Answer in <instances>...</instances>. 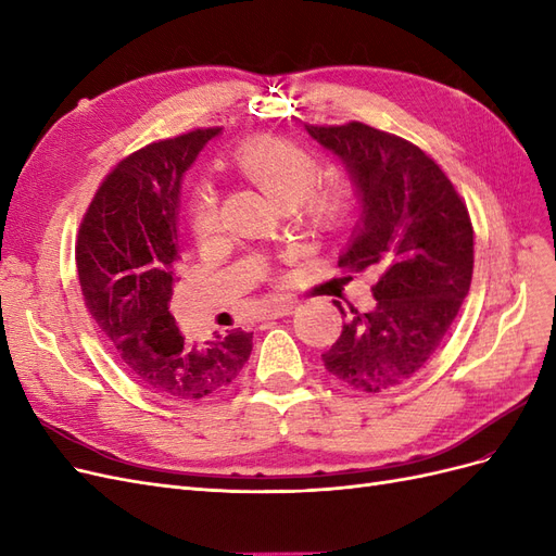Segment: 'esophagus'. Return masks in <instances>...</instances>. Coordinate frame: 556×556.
Here are the masks:
<instances>
[{"label":"esophagus","mask_w":556,"mask_h":556,"mask_svg":"<svg viewBox=\"0 0 556 556\" xmlns=\"http://www.w3.org/2000/svg\"><path fill=\"white\" fill-rule=\"evenodd\" d=\"M295 304H298V300H277V302H273L270 307H267V312H265V316L267 318H281V316H289V314H293V309H295Z\"/></svg>","instance_id":"esophagus-1"}]
</instances>
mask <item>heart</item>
Returning <instances> with one entry per match:
<instances>
[{"label": "heart", "mask_w": 556, "mask_h": 556, "mask_svg": "<svg viewBox=\"0 0 556 556\" xmlns=\"http://www.w3.org/2000/svg\"><path fill=\"white\" fill-rule=\"evenodd\" d=\"M236 161L270 199L283 205L298 203L318 222L334 219L344 207L342 185H314L318 161L291 140L256 136L238 150ZM219 187L210 177H201L187 195L189 228L199 240H207L219 230Z\"/></svg>", "instance_id": "1"}]
</instances>
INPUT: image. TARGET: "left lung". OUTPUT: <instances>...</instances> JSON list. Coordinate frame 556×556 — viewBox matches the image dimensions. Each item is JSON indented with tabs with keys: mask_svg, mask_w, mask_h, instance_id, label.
Instances as JSON below:
<instances>
[{
	"mask_svg": "<svg viewBox=\"0 0 556 556\" xmlns=\"http://www.w3.org/2000/svg\"><path fill=\"white\" fill-rule=\"evenodd\" d=\"M307 131L344 161L361 195L363 217L339 267L379 277L371 286L376 307L351 309L353 320L320 357L353 390L402 386L432 361L469 293L467 203L432 156L395 134L363 122L307 124Z\"/></svg>",
	"mask_w": 556,
	"mask_h": 556,
	"instance_id": "obj_1",
	"label": "left lung"
}]
</instances>
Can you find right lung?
<instances>
[{
    "mask_svg": "<svg viewBox=\"0 0 556 556\" xmlns=\"http://www.w3.org/2000/svg\"><path fill=\"white\" fill-rule=\"evenodd\" d=\"M219 127L150 142L105 175L76 244L89 314L131 379L166 400L228 388L252 353L242 328L191 339L168 312L175 283L177 201L187 168Z\"/></svg>",
    "mask_w": 556,
    "mask_h": 556,
    "instance_id": "right-lung-1",
    "label": "right lung"
}]
</instances>
